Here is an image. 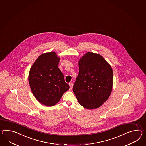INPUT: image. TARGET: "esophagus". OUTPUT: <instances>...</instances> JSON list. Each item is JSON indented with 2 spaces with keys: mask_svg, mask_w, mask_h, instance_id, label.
<instances>
[{
  "mask_svg": "<svg viewBox=\"0 0 146 146\" xmlns=\"http://www.w3.org/2000/svg\"><path fill=\"white\" fill-rule=\"evenodd\" d=\"M69 86H70V89H72L73 86V83H69Z\"/></svg>",
  "mask_w": 146,
  "mask_h": 146,
  "instance_id": "34e87169",
  "label": "esophagus"
}]
</instances>
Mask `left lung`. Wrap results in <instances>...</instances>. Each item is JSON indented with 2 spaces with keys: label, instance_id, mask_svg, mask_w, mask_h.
I'll list each match as a JSON object with an SVG mask.
<instances>
[{
  "label": "left lung",
  "instance_id": "8db88e82",
  "mask_svg": "<svg viewBox=\"0 0 146 146\" xmlns=\"http://www.w3.org/2000/svg\"><path fill=\"white\" fill-rule=\"evenodd\" d=\"M79 73L73 88L78 103L88 109L100 107L112 92L113 71L98 54L88 52L78 62Z\"/></svg>",
  "mask_w": 146,
  "mask_h": 146
}]
</instances>
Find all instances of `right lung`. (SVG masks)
Instances as JSON below:
<instances>
[{
  "label": "right lung",
  "mask_w": 146,
  "mask_h": 146,
  "mask_svg": "<svg viewBox=\"0 0 146 146\" xmlns=\"http://www.w3.org/2000/svg\"><path fill=\"white\" fill-rule=\"evenodd\" d=\"M60 57L54 52L40 55L29 72V86L39 102L53 106L70 88L58 68Z\"/></svg>",
  "instance_id": "right-lung-1"
}]
</instances>
